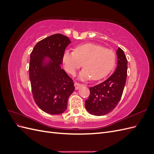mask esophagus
Wrapping results in <instances>:
<instances>
[{"label":"esophagus","instance_id":"34e87169","mask_svg":"<svg viewBox=\"0 0 154 154\" xmlns=\"http://www.w3.org/2000/svg\"><path fill=\"white\" fill-rule=\"evenodd\" d=\"M74 87H75V89L78 90L82 87V84H80V83L76 82V83H74Z\"/></svg>","mask_w":154,"mask_h":154}]
</instances>
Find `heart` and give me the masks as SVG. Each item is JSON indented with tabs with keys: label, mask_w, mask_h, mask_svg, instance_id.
<instances>
[{
	"label": "heart",
	"mask_w": 154,
	"mask_h": 154,
	"mask_svg": "<svg viewBox=\"0 0 154 154\" xmlns=\"http://www.w3.org/2000/svg\"><path fill=\"white\" fill-rule=\"evenodd\" d=\"M63 63L67 71L74 74L78 69L83 68L79 74L80 80H98L105 77L113 69L116 54L110 49L95 44H85L77 46L74 51H65Z\"/></svg>",
	"instance_id": "obj_1"
}]
</instances>
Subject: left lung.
Segmentation results:
<instances>
[{
	"label": "left lung",
	"instance_id": "obj_1",
	"mask_svg": "<svg viewBox=\"0 0 154 154\" xmlns=\"http://www.w3.org/2000/svg\"><path fill=\"white\" fill-rule=\"evenodd\" d=\"M117 67L114 72L100 84L89 88L90 96L85 101V109L94 116H104L116 106L123 94L127 76V60L120 48L116 51Z\"/></svg>",
	"mask_w": 154,
	"mask_h": 154
}]
</instances>
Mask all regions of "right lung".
Here are the masks:
<instances>
[{"mask_svg": "<svg viewBox=\"0 0 154 154\" xmlns=\"http://www.w3.org/2000/svg\"><path fill=\"white\" fill-rule=\"evenodd\" d=\"M71 42L66 36L53 35L38 42L30 55L32 95L39 108L49 114L63 113L75 88L72 79L60 66L65 49Z\"/></svg>", "mask_w": 154, "mask_h": 154, "instance_id": "right-lung-1", "label": "right lung"}]
</instances>
